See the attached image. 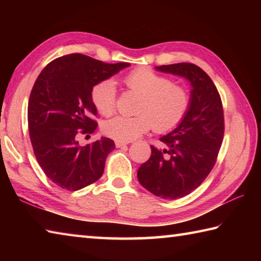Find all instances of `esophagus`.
<instances>
[{
	"label": "esophagus",
	"mask_w": 261,
	"mask_h": 261,
	"mask_svg": "<svg viewBox=\"0 0 261 261\" xmlns=\"http://www.w3.org/2000/svg\"><path fill=\"white\" fill-rule=\"evenodd\" d=\"M127 144H129V141H122V140H116V141H115V145H116V147L126 146Z\"/></svg>",
	"instance_id": "34e87169"
}]
</instances>
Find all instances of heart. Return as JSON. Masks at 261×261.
<instances>
[{
	"instance_id": "1",
	"label": "heart",
	"mask_w": 261,
	"mask_h": 261,
	"mask_svg": "<svg viewBox=\"0 0 261 261\" xmlns=\"http://www.w3.org/2000/svg\"><path fill=\"white\" fill-rule=\"evenodd\" d=\"M125 86L140 98L132 117L116 116L102 126L110 138L131 141L153 126L159 134L174 130L189 112L190 94L187 88L171 83L167 77L147 68H138L123 79ZM116 85L107 79L93 87L92 101L100 114L109 116L116 108Z\"/></svg>"
}]
</instances>
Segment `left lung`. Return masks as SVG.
Returning a JSON list of instances; mask_svg holds the SVG:
<instances>
[{
  "label": "left lung",
  "mask_w": 261,
  "mask_h": 261,
  "mask_svg": "<svg viewBox=\"0 0 261 261\" xmlns=\"http://www.w3.org/2000/svg\"><path fill=\"white\" fill-rule=\"evenodd\" d=\"M155 70L187 79L191 103L180 124L160 138L167 148L151 146V158L137 177L156 197L178 199L199 187L215 165L224 134L223 108L214 83L198 65L176 63Z\"/></svg>",
  "instance_id": "8db88e82"
}]
</instances>
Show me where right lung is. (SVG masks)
<instances>
[{"mask_svg": "<svg viewBox=\"0 0 261 261\" xmlns=\"http://www.w3.org/2000/svg\"><path fill=\"white\" fill-rule=\"evenodd\" d=\"M129 65L70 54L51 61L35 81L28 108L31 143L43 173L60 188L77 191L102 176L114 140L101 137L79 146L77 138L98 126L93 87Z\"/></svg>", "mask_w": 261, "mask_h": 261, "instance_id": "right-lung-1", "label": "right lung"}]
</instances>
